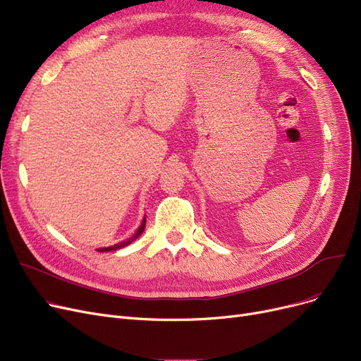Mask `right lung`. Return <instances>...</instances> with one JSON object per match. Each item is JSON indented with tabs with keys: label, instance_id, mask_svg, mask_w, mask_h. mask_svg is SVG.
Masks as SVG:
<instances>
[{
	"label": "right lung",
	"instance_id": "obj_1",
	"mask_svg": "<svg viewBox=\"0 0 361 361\" xmlns=\"http://www.w3.org/2000/svg\"><path fill=\"white\" fill-rule=\"evenodd\" d=\"M144 228H145V219L142 220V223H141V226L138 228V231L133 233L129 239H126V241H123V243H120V244H116V245H111V247H106V248H99L98 251H113V250H118V248H123V247H126V245H129L132 241H135V239L144 232Z\"/></svg>",
	"mask_w": 361,
	"mask_h": 361
}]
</instances>
